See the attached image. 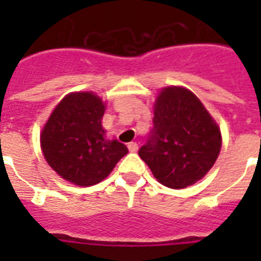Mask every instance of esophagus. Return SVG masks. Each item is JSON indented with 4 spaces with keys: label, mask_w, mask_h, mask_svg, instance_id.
Instances as JSON below:
<instances>
[{
    "label": "esophagus",
    "mask_w": 261,
    "mask_h": 261,
    "mask_svg": "<svg viewBox=\"0 0 261 261\" xmlns=\"http://www.w3.org/2000/svg\"><path fill=\"white\" fill-rule=\"evenodd\" d=\"M127 147H128V150L131 151V153H135V151L138 150V143L137 142H130L128 145H127Z\"/></svg>",
    "instance_id": "esophagus-1"
}]
</instances>
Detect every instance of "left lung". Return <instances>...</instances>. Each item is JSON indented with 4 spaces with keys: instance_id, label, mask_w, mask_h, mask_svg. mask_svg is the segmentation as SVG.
I'll return each instance as SVG.
<instances>
[{
    "instance_id": "1",
    "label": "left lung",
    "mask_w": 261,
    "mask_h": 261,
    "mask_svg": "<svg viewBox=\"0 0 261 261\" xmlns=\"http://www.w3.org/2000/svg\"><path fill=\"white\" fill-rule=\"evenodd\" d=\"M218 124L191 90L164 88L154 104L153 130L139 157L163 186L186 188L204 177L218 159Z\"/></svg>"
}]
</instances>
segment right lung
I'll use <instances>...</instances> for the list:
<instances>
[{
  "mask_svg": "<svg viewBox=\"0 0 261 261\" xmlns=\"http://www.w3.org/2000/svg\"><path fill=\"white\" fill-rule=\"evenodd\" d=\"M106 106L97 94L65 96L44 124L40 145L44 159L67 181L80 187L97 184L108 176L127 147L106 138L101 119Z\"/></svg>",
  "mask_w": 261,
  "mask_h": 261,
  "instance_id": "add662e5",
  "label": "right lung"
}]
</instances>
